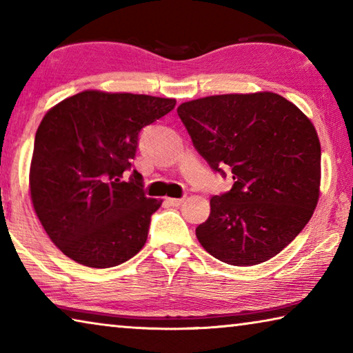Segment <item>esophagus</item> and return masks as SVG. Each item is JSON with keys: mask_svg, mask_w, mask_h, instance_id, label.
Masks as SVG:
<instances>
[{"mask_svg": "<svg viewBox=\"0 0 353 353\" xmlns=\"http://www.w3.org/2000/svg\"><path fill=\"white\" fill-rule=\"evenodd\" d=\"M182 202H183V198H168V199H166V204L171 205V207L182 205Z\"/></svg>", "mask_w": 353, "mask_h": 353, "instance_id": "obj_1", "label": "esophagus"}]
</instances>
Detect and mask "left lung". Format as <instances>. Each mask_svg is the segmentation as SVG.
Wrapping results in <instances>:
<instances>
[{"label": "left lung", "mask_w": 353, "mask_h": 353, "mask_svg": "<svg viewBox=\"0 0 353 353\" xmlns=\"http://www.w3.org/2000/svg\"><path fill=\"white\" fill-rule=\"evenodd\" d=\"M193 146L234 185L196 227L208 254L259 265L301 234L319 199L321 145L312 121L277 93L216 94L179 105Z\"/></svg>", "instance_id": "left-lung-1"}]
</instances>
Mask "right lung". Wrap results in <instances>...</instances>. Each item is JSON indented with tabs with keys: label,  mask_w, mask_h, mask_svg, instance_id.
I'll list each match as a JSON object with an SVG mask.
<instances>
[{
	"label": "right lung",
	"mask_w": 353,
	"mask_h": 353,
	"mask_svg": "<svg viewBox=\"0 0 353 353\" xmlns=\"http://www.w3.org/2000/svg\"><path fill=\"white\" fill-rule=\"evenodd\" d=\"M174 105L170 98L87 90L41 119L31 199L48 236L71 260L104 270L145 246L162 201L148 198L139 171L123 174L132 168L141 129Z\"/></svg>",
	"instance_id": "1"
}]
</instances>
